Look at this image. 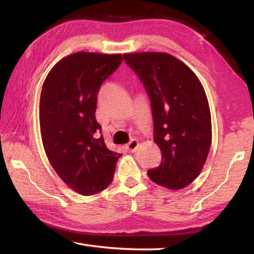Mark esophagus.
Segmentation results:
<instances>
[{
	"mask_svg": "<svg viewBox=\"0 0 254 254\" xmlns=\"http://www.w3.org/2000/svg\"><path fill=\"white\" fill-rule=\"evenodd\" d=\"M137 147H139V141H137L136 139L131 140L130 143H128V144L127 145V148L128 150H130V151H132V152H134L135 150L137 149Z\"/></svg>",
	"mask_w": 254,
	"mask_h": 254,
	"instance_id": "esophagus-1",
	"label": "esophagus"
}]
</instances>
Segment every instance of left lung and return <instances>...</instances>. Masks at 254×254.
Listing matches in <instances>:
<instances>
[{
  "mask_svg": "<svg viewBox=\"0 0 254 254\" xmlns=\"http://www.w3.org/2000/svg\"><path fill=\"white\" fill-rule=\"evenodd\" d=\"M126 63L142 81L151 102L154 142L161 163L148 170L153 183L171 190L198 177L212 144V120L198 77L166 53L124 54Z\"/></svg>",
  "mask_w": 254,
  "mask_h": 254,
  "instance_id": "8db88e82",
  "label": "left lung"
}]
</instances>
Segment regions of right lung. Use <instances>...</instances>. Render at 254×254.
I'll return each mask as SVG.
<instances>
[{
	"instance_id": "obj_1",
	"label": "right lung",
	"mask_w": 254,
	"mask_h": 254,
	"mask_svg": "<svg viewBox=\"0 0 254 254\" xmlns=\"http://www.w3.org/2000/svg\"><path fill=\"white\" fill-rule=\"evenodd\" d=\"M120 54L78 51L60 59L42 84L39 121L48 160L77 194H97L112 183L121 153L106 148L95 118L101 85L122 63Z\"/></svg>"
}]
</instances>
